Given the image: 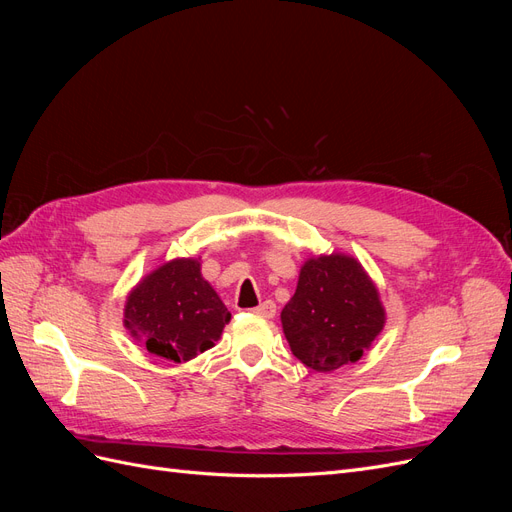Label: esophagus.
Returning <instances> with one entry per match:
<instances>
[{
	"instance_id": "34e87169",
	"label": "esophagus",
	"mask_w": 512,
	"mask_h": 512,
	"mask_svg": "<svg viewBox=\"0 0 512 512\" xmlns=\"http://www.w3.org/2000/svg\"><path fill=\"white\" fill-rule=\"evenodd\" d=\"M275 303L273 301H262L258 307H254V314L262 316V318H273L275 316Z\"/></svg>"
}]
</instances>
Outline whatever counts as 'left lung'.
<instances>
[{"label":"left lung","instance_id":"left-lung-1","mask_svg":"<svg viewBox=\"0 0 512 512\" xmlns=\"http://www.w3.org/2000/svg\"><path fill=\"white\" fill-rule=\"evenodd\" d=\"M376 284L361 262L346 254L309 258L282 309L292 354L316 371L356 363L384 327Z\"/></svg>","mask_w":512,"mask_h":512}]
</instances>
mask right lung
I'll return each instance as SVG.
<instances>
[{
  "label": "right lung",
  "instance_id": "1",
  "mask_svg": "<svg viewBox=\"0 0 512 512\" xmlns=\"http://www.w3.org/2000/svg\"><path fill=\"white\" fill-rule=\"evenodd\" d=\"M230 312L200 273L196 258H175L128 294L123 324L151 354L190 361L215 346Z\"/></svg>",
  "mask_w": 512,
  "mask_h": 512
}]
</instances>
